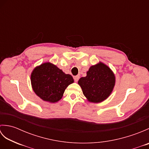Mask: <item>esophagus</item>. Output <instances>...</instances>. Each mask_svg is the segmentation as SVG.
<instances>
[{
	"label": "esophagus",
	"mask_w": 149,
	"mask_h": 149,
	"mask_svg": "<svg viewBox=\"0 0 149 149\" xmlns=\"http://www.w3.org/2000/svg\"><path fill=\"white\" fill-rule=\"evenodd\" d=\"M74 79L75 82H77L78 80H79V75H76V76L74 77Z\"/></svg>",
	"instance_id": "1"
}]
</instances>
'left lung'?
<instances>
[{
	"label": "left lung",
	"mask_w": 149,
	"mask_h": 149,
	"mask_svg": "<svg viewBox=\"0 0 149 149\" xmlns=\"http://www.w3.org/2000/svg\"><path fill=\"white\" fill-rule=\"evenodd\" d=\"M78 84L89 102L99 103L111 93L115 84V76L109 66L99 62L90 66L86 76L80 78Z\"/></svg>",
	"instance_id": "obj_1"
}]
</instances>
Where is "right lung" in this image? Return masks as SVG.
Returning a JSON list of instances; mask_svg holds the SVG:
<instances>
[{
    "mask_svg": "<svg viewBox=\"0 0 149 149\" xmlns=\"http://www.w3.org/2000/svg\"><path fill=\"white\" fill-rule=\"evenodd\" d=\"M31 81L33 91L40 99L54 103L61 99L66 88L74 83V79L52 63L46 62L33 70Z\"/></svg>",
    "mask_w": 149,
    "mask_h": 149,
    "instance_id": "add662e5",
    "label": "right lung"
}]
</instances>
